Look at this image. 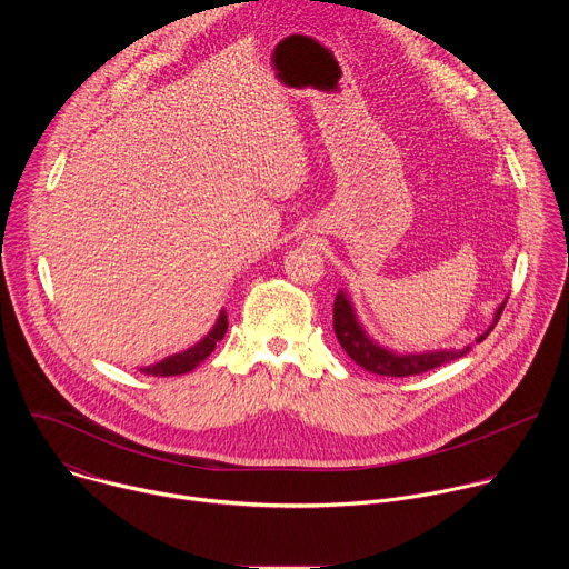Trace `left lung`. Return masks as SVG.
<instances>
[{"label": "left lung", "instance_id": "1", "mask_svg": "<svg viewBox=\"0 0 569 569\" xmlns=\"http://www.w3.org/2000/svg\"><path fill=\"white\" fill-rule=\"evenodd\" d=\"M505 303L498 308L491 329L486 331L483 336H479L477 342L486 340V336L493 331V327H496L502 310H505ZM333 331L338 336L340 347L347 351V356L356 365H360L362 369H367L371 373H378V376H393V378L417 376V373L430 371L435 367H441V365H446L450 360H457V358L468 353V347H466V349H459V351H432V353H417V356H396V353L373 345L367 338V333L362 331V327L356 319V312L351 308V301L347 299V295L342 290L336 295V303H333Z\"/></svg>", "mask_w": 569, "mask_h": 569}]
</instances>
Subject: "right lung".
<instances>
[{"instance_id":"1","label":"right lung","mask_w":569,"mask_h":569,"mask_svg":"<svg viewBox=\"0 0 569 569\" xmlns=\"http://www.w3.org/2000/svg\"><path fill=\"white\" fill-rule=\"evenodd\" d=\"M224 333H227V315L220 312V317H218V321H216V327L211 329V333H209L204 340H200L196 347L187 349L184 353H176V356H171V358H167V360H161V362H157V365H152V367H146V369H141V371L152 373V376H161V378L189 373V371L196 369L207 356H211V351L216 349V342L222 340Z\"/></svg>"}]
</instances>
